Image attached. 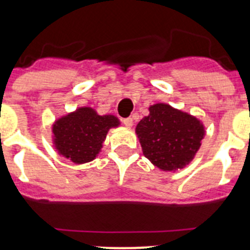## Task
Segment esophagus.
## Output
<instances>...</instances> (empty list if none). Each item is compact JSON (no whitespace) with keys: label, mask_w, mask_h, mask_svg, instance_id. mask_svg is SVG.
<instances>
[{"label":"esophagus","mask_w":250,"mask_h":250,"mask_svg":"<svg viewBox=\"0 0 250 250\" xmlns=\"http://www.w3.org/2000/svg\"><path fill=\"white\" fill-rule=\"evenodd\" d=\"M123 124L126 127H131L132 126V119L131 118H125L123 119Z\"/></svg>","instance_id":"34e87169"}]
</instances>
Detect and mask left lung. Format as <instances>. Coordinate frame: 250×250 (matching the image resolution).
I'll return each mask as SVG.
<instances>
[{
	"instance_id": "8db88e82",
	"label": "left lung",
	"mask_w": 250,
	"mask_h": 250,
	"mask_svg": "<svg viewBox=\"0 0 250 250\" xmlns=\"http://www.w3.org/2000/svg\"><path fill=\"white\" fill-rule=\"evenodd\" d=\"M149 111L136 126L145 158L165 171L182 169L199 150L204 126L167 104L150 106Z\"/></svg>"
}]
</instances>
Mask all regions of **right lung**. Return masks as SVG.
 <instances>
[{"label": "right lung", "instance_id": "obj_1", "mask_svg": "<svg viewBox=\"0 0 250 250\" xmlns=\"http://www.w3.org/2000/svg\"><path fill=\"white\" fill-rule=\"evenodd\" d=\"M118 125L112 115L100 116L90 107H81L56 121L52 129L55 146L76 164L87 163L96 158L110 127Z\"/></svg>", "mask_w": 250, "mask_h": 250}]
</instances>
